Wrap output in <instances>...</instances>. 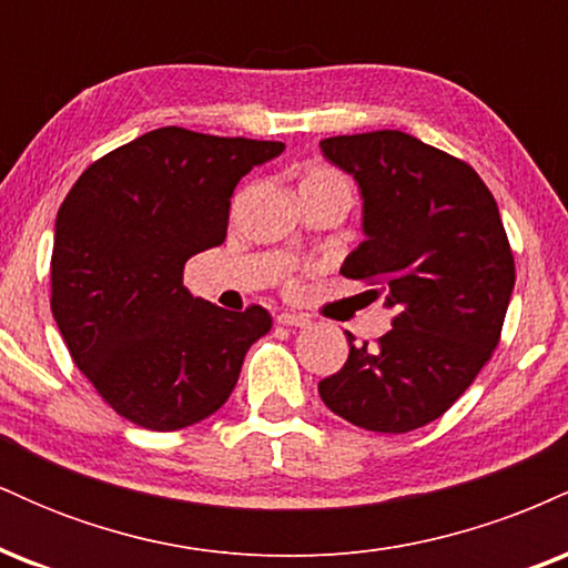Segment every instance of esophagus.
Masks as SVG:
<instances>
[{
    "label": "esophagus",
    "instance_id": "1",
    "mask_svg": "<svg viewBox=\"0 0 568 568\" xmlns=\"http://www.w3.org/2000/svg\"><path fill=\"white\" fill-rule=\"evenodd\" d=\"M277 323L280 325H291V328H304V325H310V317L296 315V312H280Z\"/></svg>",
    "mask_w": 568,
    "mask_h": 568
}]
</instances>
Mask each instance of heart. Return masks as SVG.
I'll return each mask as SVG.
<instances>
[{"label":"heart","mask_w":568,"mask_h":568,"mask_svg":"<svg viewBox=\"0 0 568 568\" xmlns=\"http://www.w3.org/2000/svg\"><path fill=\"white\" fill-rule=\"evenodd\" d=\"M304 184H328V186H342V189H349L347 181H344L342 175H338V173L328 171V168H317V171H312V173L306 175V179L302 181V186H304Z\"/></svg>","instance_id":"b5f03b06"}]
</instances>
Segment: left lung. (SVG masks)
<instances>
[{
  "instance_id": "left-lung-1",
  "label": "left lung",
  "mask_w": 568,
  "mask_h": 568,
  "mask_svg": "<svg viewBox=\"0 0 568 568\" xmlns=\"http://www.w3.org/2000/svg\"><path fill=\"white\" fill-rule=\"evenodd\" d=\"M321 149L363 200V243L342 275L376 285L393 331L357 347L347 334V363L317 393L371 433L425 427L497 349L515 285L499 207L467 162L400 130L336 135Z\"/></svg>"
}]
</instances>
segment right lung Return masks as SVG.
I'll list each match as a JSON object with an SVG mask.
<instances>
[{
  "label": "right lung",
  "mask_w": 568,
  "mask_h": 568,
  "mask_svg": "<svg viewBox=\"0 0 568 568\" xmlns=\"http://www.w3.org/2000/svg\"><path fill=\"white\" fill-rule=\"evenodd\" d=\"M285 143L160 128L84 171L53 243V317L77 368L133 425L171 433L224 406L264 306L230 312L184 288V264L226 240L234 186Z\"/></svg>",
  "instance_id": "right-lung-1"
}]
</instances>
